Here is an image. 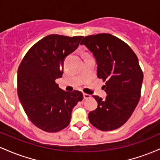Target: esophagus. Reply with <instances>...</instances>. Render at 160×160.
<instances>
[{
	"label": "esophagus",
	"mask_w": 160,
	"mask_h": 160,
	"mask_svg": "<svg viewBox=\"0 0 160 160\" xmlns=\"http://www.w3.org/2000/svg\"><path fill=\"white\" fill-rule=\"evenodd\" d=\"M83 98L84 99H89L91 98V95L89 94H86V93H83Z\"/></svg>",
	"instance_id": "esophagus-1"
}]
</instances>
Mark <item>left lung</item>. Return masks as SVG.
Masks as SVG:
<instances>
[{"mask_svg": "<svg viewBox=\"0 0 160 160\" xmlns=\"http://www.w3.org/2000/svg\"><path fill=\"white\" fill-rule=\"evenodd\" d=\"M80 44L95 56L97 76L105 82L108 94L104 100L93 95L98 107L89 112V122L102 131L117 129L130 118L140 100L143 72L138 57L127 43L110 34L86 36Z\"/></svg>", "mask_w": 160, "mask_h": 160, "instance_id": "8db88e82", "label": "left lung"}]
</instances>
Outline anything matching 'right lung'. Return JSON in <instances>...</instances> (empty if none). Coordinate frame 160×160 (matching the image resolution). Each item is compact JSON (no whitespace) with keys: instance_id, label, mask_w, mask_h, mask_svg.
Returning <instances> with one entry per match:
<instances>
[{"instance_id":"right-lung-1","label":"right lung","mask_w":160,"mask_h":160,"mask_svg":"<svg viewBox=\"0 0 160 160\" xmlns=\"http://www.w3.org/2000/svg\"><path fill=\"white\" fill-rule=\"evenodd\" d=\"M82 36L50 34L32 46L18 69L17 90L28 119L47 132H57L71 122L72 109L83 95L65 92L56 82L63 74L64 60L78 47Z\"/></svg>"}]
</instances>
